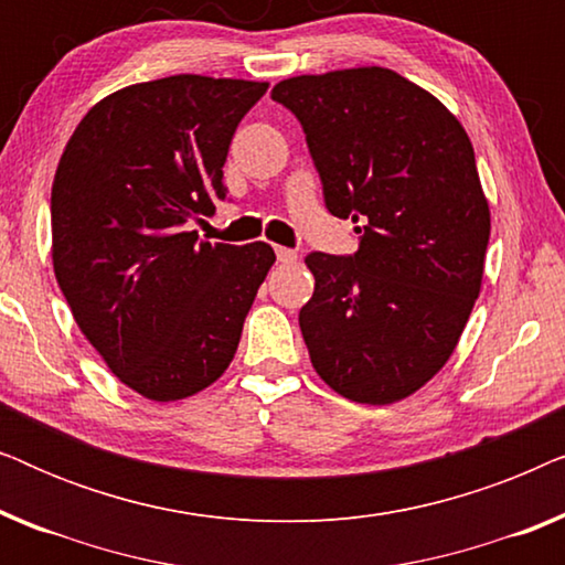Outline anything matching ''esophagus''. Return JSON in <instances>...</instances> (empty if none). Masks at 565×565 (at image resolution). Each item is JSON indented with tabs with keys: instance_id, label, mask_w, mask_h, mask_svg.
<instances>
[{
	"instance_id": "34e87169",
	"label": "esophagus",
	"mask_w": 565,
	"mask_h": 565,
	"mask_svg": "<svg viewBox=\"0 0 565 565\" xmlns=\"http://www.w3.org/2000/svg\"><path fill=\"white\" fill-rule=\"evenodd\" d=\"M275 254H277V262H282V265H290V262L298 259V252L296 249H285V246H277Z\"/></svg>"
}]
</instances>
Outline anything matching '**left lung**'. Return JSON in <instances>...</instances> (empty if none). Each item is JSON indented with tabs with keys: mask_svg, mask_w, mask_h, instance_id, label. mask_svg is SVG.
Listing matches in <instances>:
<instances>
[{
	"mask_svg": "<svg viewBox=\"0 0 565 565\" xmlns=\"http://www.w3.org/2000/svg\"><path fill=\"white\" fill-rule=\"evenodd\" d=\"M327 211L352 218L354 254L311 252L298 323L323 381L358 404L419 391L450 358L481 290L491 215L458 118L381 66L292 76Z\"/></svg>",
	"mask_w": 565,
	"mask_h": 565,
	"instance_id": "obj_1",
	"label": "left lung"
}]
</instances>
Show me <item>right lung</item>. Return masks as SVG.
Instances as JSON below:
<instances>
[{"instance_id": "1", "label": "right lung", "mask_w": 565, "mask_h": 565, "mask_svg": "<svg viewBox=\"0 0 565 565\" xmlns=\"http://www.w3.org/2000/svg\"><path fill=\"white\" fill-rule=\"evenodd\" d=\"M265 82L180 74L105 97L68 138L51 190L53 273L82 334L128 388L177 401L218 381L273 246L198 244L223 164Z\"/></svg>"}]
</instances>
